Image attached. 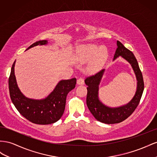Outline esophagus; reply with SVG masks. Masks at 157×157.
Returning <instances> with one entry per match:
<instances>
[{
  "mask_svg": "<svg viewBox=\"0 0 157 157\" xmlns=\"http://www.w3.org/2000/svg\"><path fill=\"white\" fill-rule=\"evenodd\" d=\"M77 83L78 85H83L84 84V79L83 78H79L78 81H77Z\"/></svg>",
  "mask_w": 157,
  "mask_h": 157,
  "instance_id": "obj_1",
  "label": "esophagus"
}]
</instances>
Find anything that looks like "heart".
Returning a JSON list of instances; mask_svg holds the SVG:
<instances>
[{
    "mask_svg": "<svg viewBox=\"0 0 157 157\" xmlns=\"http://www.w3.org/2000/svg\"><path fill=\"white\" fill-rule=\"evenodd\" d=\"M79 59L84 62L90 60L89 69L95 71L99 69L107 60L109 56L108 49L105 46L88 44L80 47L78 50Z\"/></svg>",
    "mask_w": 157,
    "mask_h": 157,
    "instance_id": "1",
    "label": "heart"
}]
</instances>
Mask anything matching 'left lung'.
<instances>
[{"mask_svg": "<svg viewBox=\"0 0 157 157\" xmlns=\"http://www.w3.org/2000/svg\"><path fill=\"white\" fill-rule=\"evenodd\" d=\"M117 46L114 60L120 56L126 59L131 64L136 76L137 90L132 99L128 104L116 108H110L102 103L98 97V85L104 74L105 69L88 76L85 79V83L88 86L87 87L86 102L89 110L96 120L108 124L120 123L127 119L137 107L144 90V82L142 73L135 56L132 51L128 50L118 41H117Z\"/></svg>", "mask_w": 157, "mask_h": 157, "instance_id": "left-lung-1", "label": "left lung"}]
</instances>
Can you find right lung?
I'll return each instance as SVG.
<instances>
[{
	"label": "right lung",
	"mask_w": 157,
	"mask_h": 157,
	"mask_svg": "<svg viewBox=\"0 0 157 157\" xmlns=\"http://www.w3.org/2000/svg\"><path fill=\"white\" fill-rule=\"evenodd\" d=\"M47 43L46 40L39 41L31 44L26 50ZM15 63L16 61L11 68L8 87L10 98L16 109L24 118L34 124L46 125L57 122L64 113L67 95L75 88L76 79L61 80L53 91L44 99H31L25 97L17 87L14 75Z\"/></svg>",
	"instance_id": "add662e5"
}]
</instances>
